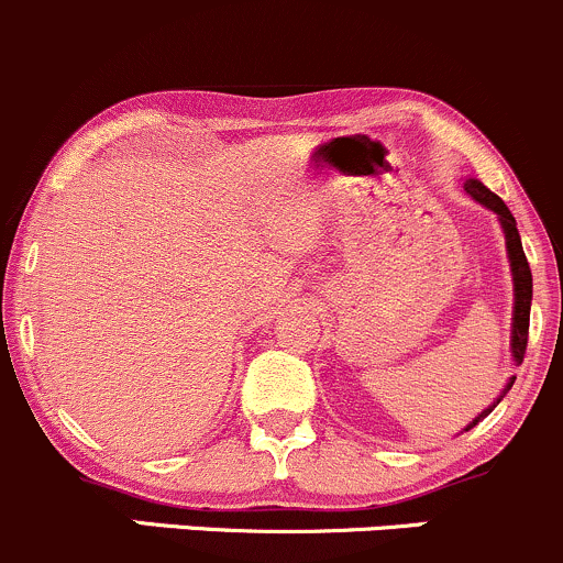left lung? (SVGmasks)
Instances as JSON below:
<instances>
[{
  "mask_svg": "<svg viewBox=\"0 0 563 563\" xmlns=\"http://www.w3.org/2000/svg\"><path fill=\"white\" fill-rule=\"evenodd\" d=\"M464 192H467L473 201L481 203V207H486L488 211H494L499 220V228L501 233H505V250H507V263H510V274H512V328H510V354H512V362L516 365H521L523 362V354H526V343H529V311H531V271H529V263H526V255H523V246H521V235H518V225H516V217L510 214V209H507V203L501 201L497 192L488 190L486 185L481 183V179H464ZM516 384V378H510L505 384V389L499 391V397L494 400V405H488V408H483L481 413L475 416L473 421H470L467 427H464V432H470L477 421L486 419L488 413H492L494 408L501 402V397L510 391V386Z\"/></svg>",
  "mask_w": 563,
  "mask_h": 563,
  "instance_id": "1",
  "label": "left lung"
}]
</instances>
